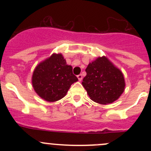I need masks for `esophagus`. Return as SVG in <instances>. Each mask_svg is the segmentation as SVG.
Masks as SVG:
<instances>
[{"mask_svg": "<svg viewBox=\"0 0 151 151\" xmlns=\"http://www.w3.org/2000/svg\"><path fill=\"white\" fill-rule=\"evenodd\" d=\"M77 78H78L79 81H82V80H83V75L82 74H79V75H77Z\"/></svg>", "mask_w": 151, "mask_h": 151, "instance_id": "esophagus-1", "label": "esophagus"}]
</instances>
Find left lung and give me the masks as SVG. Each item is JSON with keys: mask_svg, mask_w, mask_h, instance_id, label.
<instances>
[{"mask_svg": "<svg viewBox=\"0 0 151 151\" xmlns=\"http://www.w3.org/2000/svg\"><path fill=\"white\" fill-rule=\"evenodd\" d=\"M87 74L82 84L92 101L101 104L118 100L126 87L122 71L106 56L91 62L85 69Z\"/></svg>", "mask_w": 151, "mask_h": 151, "instance_id": "left-lung-1", "label": "left lung"}]
</instances>
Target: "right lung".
Masks as SVG:
<instances>
[{"instance_id":"1","label":"right lung","mask_w":151,"mask_h":151,"mask_svg":"<svg viewBox=\"0 0 151 151\" xmlns=\"http://www.w3.org/2000/svg\"><path fill=\"white\" fill-rule=\"evenodd\" d=\"M78 79L72 73V66L66 64L61 53H53L35 68L32 85L39 97L48 102L58 101Z\"/></svg>"}]
</instances>
